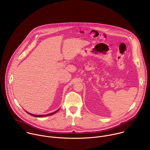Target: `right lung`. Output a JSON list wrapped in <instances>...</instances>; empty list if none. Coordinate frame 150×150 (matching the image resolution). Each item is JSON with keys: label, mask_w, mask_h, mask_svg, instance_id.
Segmentation results:
<instances>
[{"label": "right lung", "mask_w": 150, "mask_h": 150, "mask_svg": "<svg viewBox=\"0 0 150 150\" xmlns=\"http://www.w3.org/2000/svg\"><path fill=\"white\" fill-rule=\"evenodd\" d=\"M59 108L58 110H57V111H55L53 112H51V113H50V114H45V115H35V114H30V113H29V112H27V111H26V112L28 114H29V115H32V116H33V117H47V116H48V115H53V114H55L57 112H58V111H59Z\"/></svg>", "instance_id": "right-lung-1"}]
</instances>
